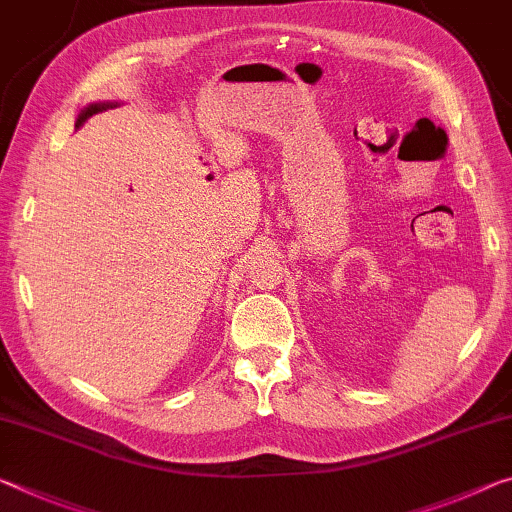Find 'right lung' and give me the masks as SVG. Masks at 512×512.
Returning <instances> with one entry per match:
<instances>
[{"label": "right lung", "instance_id": "add662e5", "mask_svg": "<svg viewBox=\"0 0 512 512\" xmlns=\"http://www.w3.org/2000/svg\"><path fill=\"white\" fill-rule=\"evenodd\" d=\"M107 107H109V104H91V107H86L84 111H81V113H79V118H77V127H79V125H84L88 118H91V116H95V113H100V111H104V109H107Z\"/></svg>", "mask_w": 512, "mask_h": 512}]
</instances>
